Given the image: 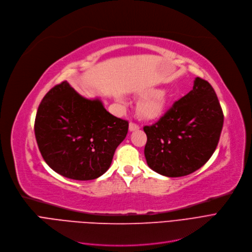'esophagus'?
<instances>
[{
    "label": "esophagus",
    "instance_id": "obj_1",
    "mask_svg": "<svg viewBox=\"0 0 252 252\" xmlns=\"http://www.w3.org/2000/svg\"><path fill=\"white\" fill-rule=\"evenodd\" d=\"M138 129H139V126L136 123H133V122L129 123V130L130 131H135V130H138Z\"/></svg>",
    "mask_w": 252,
    "mask_h": 252
}]
</instances>
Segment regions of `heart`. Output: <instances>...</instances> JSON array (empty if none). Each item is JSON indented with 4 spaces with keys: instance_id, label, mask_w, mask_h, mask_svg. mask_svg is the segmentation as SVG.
<instances>
[{
    "instance_id": "b5f03b06",
    "label": "heart",
    "mask_w": 252,
    "mask_h": 252,
    "mask_svg": "<svg viewBox=\"0 0 252 252\" xmlns=\"http://www.w3.org/2000/svg\"><path fill=\"white\" fill-rule=\"evenodd\" d=\"M166 105V93L155 92L143 97L137 105L139 114L147 119H155L162 114Z\"/></svg>"
}]
</instances>
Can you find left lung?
I'll list each match as a JSON object with an SVG mask.
<instances>
[{
  "label": "left lung",
  "instance_id": "obj_1",
  "mask_svg": "<svg viewBox=\"0 0 252 252\" xmlns=\"http://www.w3.org/2000/svg\"><path fill=\"white\" fill-rule=\"evenodd\" d=\"M222 125L223 114L214 89L207 81L196 78L193 89L159 121L143 127L149 167L168 177L193 173L217 149Z\"/></svg>",
  "mask_w": 252,
  "mask_h": 252
}]
</instances>
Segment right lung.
<instances>
[{"instance_id":"add662e5","label":"right lung","mask_w":252,"mask_h":252,"mask_svg":"<svg viewBox=\"0 0 252 252\" xmlns=\"http://www.w3.org/2000/svg\"><path fill=\"white\" fill-rule=\"evenodd\" d=\"M128 132V122L88 99L64 81L42 99L34 120L41 155L52 170L75 181H91L110 168Z\"/></svg>"}]
</instances>
